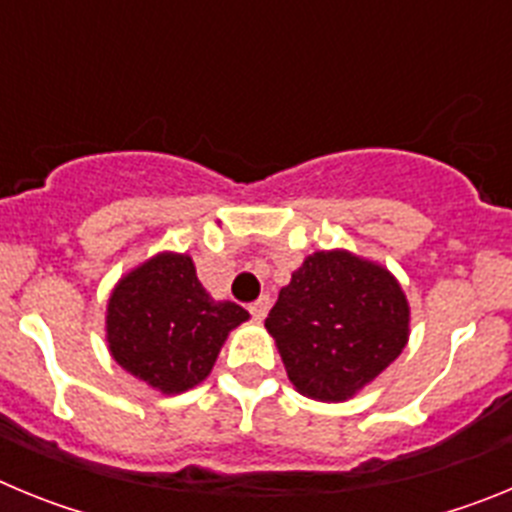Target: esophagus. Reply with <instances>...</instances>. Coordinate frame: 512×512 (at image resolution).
Instances as JSON below:
<instances>
[{"mask_svg":"<svg viewBox=\"0 0 512 512\" xmlns=\"http://www.w3.org/2000/svg\"><path fill=\"white\" fill-rule=\"evenodd\" d=\"M269 307H271V300L264 295V297H259V300L253 302V305L248 307V310H251L253 320H264V318H266V312H269Z\"/></svg>","mask_w":512,"mask_h":512,"instance_id":"1","label":"esophagus"}]
</instances>
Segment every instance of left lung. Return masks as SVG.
Wrapping results in <instances>:
<instances>
[{
    "label": "left lung",
    "mask_w": 512,
    "mask_h": 512,
    "mask_svg": "<svg viewBox=\"0 0 512 512\" xmlns=\"http://www.w3.org/2000/svg\"><path fill=\"white\" fill-rule=\"evenodd\" d=\"M264 325L300 395L346 402L408 346L410 302L387 266L333 248L305 256Z\"/></svg>",
    "instance_id": "obj_1"
}]
</instances>
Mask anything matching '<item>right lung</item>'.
Here are the masks:
<instances>
[{
	"mask_svg": "<svg viewBox=\"0 0 512 512\" xmlns=\"http://www.w3.org/2000/svg\"><path fill=\"white\" fill-rule=\"evenodd\" d=\"M248 312L210 297L189 253L161 251L122 274L104 312L110 356L161 395H182L210 377L230 330Z\"/></svg>",
	"mask_w": 512,
	"mask_h": 512,
	"instance_id": "obj_1",
	"label": "right lung"
}]
</instances>
